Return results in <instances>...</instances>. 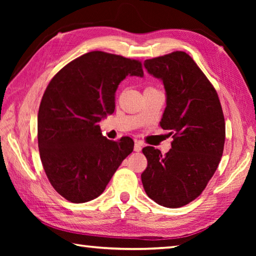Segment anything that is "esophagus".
<instances>
[{
  "label": "esophagus",
  "instance_id": "obj_1",
  "mask_svg": "<svg viewBox=\"0 0 256 256\" xmlns=\"http://www.w3.org/2000/svg\"><path fill=\"white\" fill-rule=\"evenodd\" d=\"M134 150L135 152H140V150H142V144H140V142H138V140H136V142H135Z\"/></svg>",
  "mask_w": 256,
  "mask_h": 256
}]
</instances>
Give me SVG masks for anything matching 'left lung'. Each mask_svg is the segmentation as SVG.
Segmentation results:
<instances>
[{"label": "left lung", "instance_id": "left-lung-1", "mask_svg": "<svg viewBox=\"0 0 256 256\" xmlns=\"http://www.w3.org/2000/svg\"><path fill=\"white\" fill-rule=\"evenodd\" d=\"M162 80L166 108L160 126L172 131L170 150L143 148L142 182L150 199L167 208L192 202L204 192L224 153L226 123L218 94L188 54L174 52L144 62Z\"/></svg>", "mask_w": 256, "mask_h": 256}]
</instances>
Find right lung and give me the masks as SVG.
Here are the masks:
<instances>
[{
  "label": "right lung",
  "instance_id": "right-lung-1",
  "mask_svg": "<svg viewBox=\"0 0 256 256\" xmlns=\"http://www.w3.org/2000/svg\"><path fill=\"white\" fill-rule=\"evenodd\" d=\"M126 76H144L135 59L90 52L52 79L40 106L37 138L42 167L56 192L74 204L96 199L132 153L131 138L110 140L98 125L116 108Z\"/></svg>",
  "mask_w": 256,
  "mask_h": 256
}]
</instances>
